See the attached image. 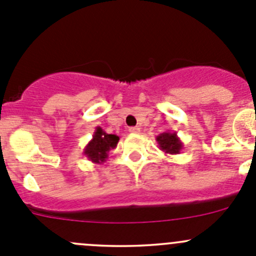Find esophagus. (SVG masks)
Segmentation results:
<instances>
[{
    "mask_svg": "<svg viewBox=\"0 0 256 256\" xmlns=\"http://www.w3.org/2000/svg\"><path fill=\"white\" fill-rule=\"evenodd\" d=\"M128 131H130L131 134H138L140 132V128H138V126H134V128H128Z\"/></svg>",
    "mask_w": 256,
    "mask_h": 256,
    "instance_id": "esophagus-1",
    "label": "esophagus"
}]
</instances>
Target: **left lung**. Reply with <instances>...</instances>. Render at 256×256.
<instances>
[{"instance_id":"left-lung-1","label":"left lung","mask_w":256,"mask_h":256,"mask_svg":"<svg viewBox=\"0 0 256 256\" xmlns=\"http://www.w3.org/2000/svg\"><path fill=\"white\" fill-rule=\"evenodd\" d=\"M161 151L168 154H177L182 151L183 142L177 136V132H162L156 138Z\"/></svg>"}]
</instances>
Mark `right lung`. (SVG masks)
<instances>
[{"label": "right lung", "instance_id": "add662e5", "mask_svg": "<svg viewBox=\"0 0 256 256\" xmlns=\"http://www.w3.org/2000/svg\"><path fill=\"white\" fill-rule=\"evenodd\" d=\"M118 140H120L118 136L106 134L100 126H98L92 134V138L85 146L82 154L92 164H102L109 157V151L118 146Z\"/></svg>", "mask_w": 256, "mask_h": 256}]
</instances>
